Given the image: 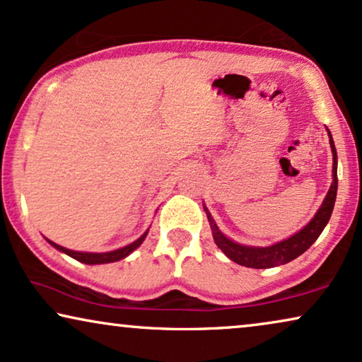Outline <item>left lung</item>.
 I'll return each instance as SVG.
<instances>
[{"mask_svg":"<svg viewBox=\"0 0 362 362\" xmlns=\"http://www.w3.org/2000/svg\"><path fill=\"white\" fill-rule=\"evenodd\" d=\"M329 145L331 150H333V185H331L323 204H321L313 219L310 221V224L303 227L298 234L290 237V239L281 240L279 244L272 247H245L235 244V242L227 239V237L217 229L214 219H212L211 214L204 207L207 219H209L214 242L230 260H234L235 264L239 265L250 267V269H272V267L288 264V262L296 259V257L301 255L305 250H308L310 247L313 245V242L318 239L326 224H328L331 212H333L334 207L336 192H338V156H336V148L333 138H331V133Z\"/></svg>","mask_w":362,"mask_h":362,"instance_id":"8db88e82","label":"left lung"}]
</instances>
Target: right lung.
<instances>
[{
  "mask_svg": "<svg viewBox=\"0 0 362 362\" xmlns=\"http://www.w3.org/2000/svg\"><path fill=\"white\" fill-rule=\"evenodd\" d=\"M146 234H148V232H145V234H143L138 240L133 242V244L123 247V249H118V250H113V252H105V254H88V252H74V250L66 249V247H61V245L54 244V242H51V240H49V244L56 247L57 250L64 252V254L71 255L72 259L82 262V264H88V265H93V264H108V262H117V260L125 259V257H127L128 254H132V252L135 250L136 247H140L141 242L145 240Z\"/></svg>",
  "mask_w": 362,
  "mask_h": 362,
  "instance_id": "obj_1",
  "label": "right lung"
}]
</instances>
